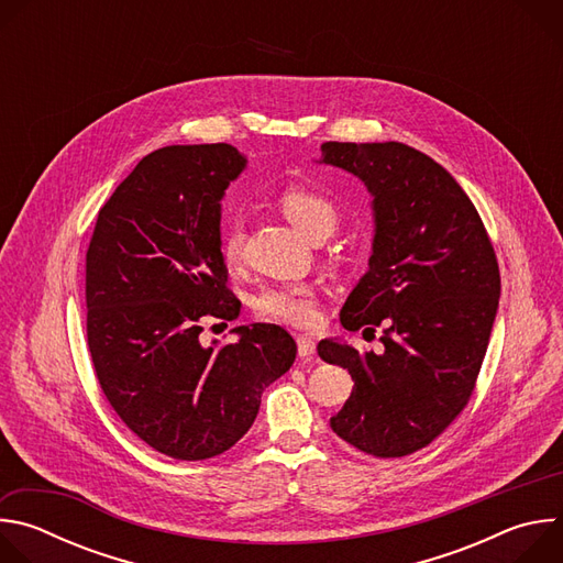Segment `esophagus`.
<instances>
[{"instance_id":"esophagus-1","label":"esophagus","mask_w":563,"mask_h":563,"mask_svg":"<svg viewBox=\"0 0 563 563\" xmlns=\"http://www.w3.org/2000/svg\"><path fill=\"white\" fill-rule=\"evenodd\" d=\"M296 343H298V356L300 358H309V356L316 354V343H313L311 336H298Z\"/></svg>"}]
</instances>
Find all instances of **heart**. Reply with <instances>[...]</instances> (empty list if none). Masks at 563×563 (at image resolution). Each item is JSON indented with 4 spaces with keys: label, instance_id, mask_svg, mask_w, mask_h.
I'll list each match as a JSON object with an SVG mask.
<instances>
[{
    "label": "heart",
    "instance_id": "heart-1",
    "mask_svg": "<svg viewBox=\"0 0 563 563\" xmlns=\"http://www.w3.org/2000/svg\"><path fill=\"white\" fill-rule=\"evenodd\" d=\"M278 207L285 218L309 240L328 238L339 224V207L307 187H287L278 196ZM247 240V220L240 211H231L220 231V254L227 263L235 265L243 258ZM254 309L263 320L291 328H309L316 323V294L309 285H278L263 289Z\"/></svg>",
    "mask_w": 563,
    "mask_h": 563
}]
</instances>
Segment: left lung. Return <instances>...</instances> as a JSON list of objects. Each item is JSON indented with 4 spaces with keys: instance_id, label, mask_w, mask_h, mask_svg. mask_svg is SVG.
Returning a JSON list of instances; mask_svg holds the SVG:
<instances>
[{
    "instance_id": "obj_1",
    "label": "left lung",
    "mask_w": 563,
    "mask_h": 563,
    "mask_svg": "<svg viewBox=\"0 0 563 563\" xmlns=\"http://www.w3.org/2000/svg\"><path fill=\"white\" fill-rule=\"evenodd\" d=\"M323 163L374 196V254L341 309L350 332L383 328V352L320 341L318 356L352 374L332 430L365 454L430 445L465 410L484 363L501 276L490 235L459 183L400 142H325Z\"/></svg>"
}]
</instances>
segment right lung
Instances as JSON below:
<instances>
[{
    "mask_svg": "<svg viewBox=\"0 0 563 563\" xmlns=\"http://www.w3.org/2000/svg\"><path fill=\"white\" fill-rule=\"evenodd\" d=\"M247 159L235 146L174 144L142 157L102 205L87 250V343L122 423L178 461L222 454L256 421L263 389L296 358L278 325L235 328L202 347L209 320H233L220 254V198Z\"/></svg>",
    "mask_w": 563,
    "mask_h": 563,
    "instance_id": "right-lung-1",
    "label": "right lung"
}]
</instances>
